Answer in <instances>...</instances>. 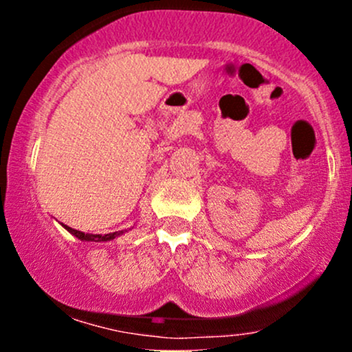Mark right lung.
<instances>
[{"instance_id":"right-lung-1","label":"right lung","mask_w":352,"mask_h":352,"mask_svg":"<svg viewBox=\"0 0 352 352\" xmlns=\"http://www.w3.org/2000/svg\"><path fill=\"white\" fill-rule=\"evenodd\" d=\"M63 227L66 228L69 233H72L76 238H79L80 241H111V240H114L116 236L122 235L124 233V232H114V233H107V235H92V233H84V232H79V230L67 227V225H63Z\"/></svg>"}]
</instances>
